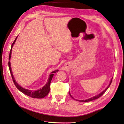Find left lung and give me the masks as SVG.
Segmentation results:
<instances>
[{"mask_svg":"<svg viewBox=\"0 0 124 124\" xmlns=\"http://www.w3.org/2000/svg\"><path fill=\"white\" fill-rule=\"evenodd\" d=\"M113 79V78H112ZM112 79H111V80H110V84H109V85H108V86L106 88V89H105L103 91H102L101 93H100L99 95H97V96H94V97H91V98H89V99H87V100H78V101H79V102H90V101H93V100H96V99H97V98H100L101 96L106 91V90H107L108 89V87H109V86L110 85V84H111V83H112ZM70 97H72V96H71V95H70ZM73 99H74V98L73 97H72Z\"/></svg>","mask_w":124,"mask_h":124,"instance_id":"1","label":"left lung"}]
</instances>
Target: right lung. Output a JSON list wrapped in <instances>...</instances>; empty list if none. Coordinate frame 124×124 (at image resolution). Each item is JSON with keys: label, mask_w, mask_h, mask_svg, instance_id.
<instances>
[{"label": "right lung", "mask_w": 124, "mask_h": 124, "mask_svg": "<svg viewBox=\"0 0 124 124\" xmlns=\"http://www.w3.org/2000/svg\"><path fill=\"white\" fill-rule=\"evenodd\" d=\"M17 37L15 39V40H14V41L13 42V43L12 44L11 50H10V51L9 60H10V58H11L12 47V46H13V45L15 44V43L16 40L17 39ZM8 64H9V70H10V73H11V77L12 78V80H13V82L14 83L15 85L16 86V87L17 88V89L19 90L21 92H22V93H23L24 94H25V95L31 97L35 98H43L44 97H45L46 95H47V94L49 93V92L50 91V83H51V81L52 77H53L54 73L58 71V70H54V72H51V74L49 75V79H48L47 82L46 83V85L44 86L42 88V89L37 90V91H31V90L25 89H24V88H23L21 86H20L19 85H18V84L16 82L15 80L14 79L13 75H12V73L11 72V67H10V61H9V62H8Z\"/></svg>", "instance_id": "1"}]
</instances>
